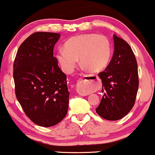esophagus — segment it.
<instances>
[{"instance_id":"obj_1","label":"esophagus","mask_w":155,"mask_h":155,"mask_svg":"<svg viewBox=\"0 0 155 155\" xmlns=\"http://www.w3.org/2000/svg\"><path fill=\"white\" fill-rule=\"evenodd\" d=\"M93 77L92 75H85L84 76V81H91V79H92Z\"/></svg>"}]
</instances>
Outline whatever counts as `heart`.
Returning a JSON list of instances; mask_svg holds the SVG:
<instances>
[{
	"label": "heart",
	"mask_w": 155,
	"mask_h": 155,
	"mask_svg": "<svg viewBox=\"0 0 155 155\" xmlns=\"http://www.w3.org/2000/svg\"><path fill=\"white\" fill-rule=\"evenodd\" d=\"M111 55L109 40L104 35L82 34L70 38L56 54L58 62L66 72H71L79 58L81 66L91 72L104 69Z\"/></svg>",
	"instance_id": "1"
}]
</instances>
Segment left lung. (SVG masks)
<instances>
[{"label": "left lung", "mask_w": 155, "mask_h": 155, "mask_svg": "<svg viewBox=\"0 0 155 155\" xmlns=\"http://www.w3.org/2000/svg\"><path fill=\"white\" fill-rule=\"evenodd\" d=\"M113 39L112 58L106 69L98 74L105 93L96 112L108 120L121 119L131 111L139 86L137 61L131 46L115 35Z\"/></svg>", "instance_id": "left-lung-1"}]
</instances>
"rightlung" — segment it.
<instances>
[{
    "instance_id": "right-lung-1",
    "label": "right lung",
    "mask_w": 155,
    "mask_h": 155,
    "mask_svg": "<svg viewBox=\"0 0 155 155\" xmlns=\"http://www.w3.org/2000/svg\"><path fill=\"white\" fill-rule=\"evenodd\" d=\"M58 33L38 31L20 46L13 65L18 102L28 117L38 126L61 122L69 107L66 75L53 56Z\"/></svg>"
}]
</instances>
